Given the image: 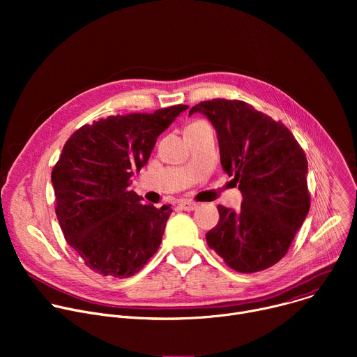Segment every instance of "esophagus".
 <instances>
[{
	"mask_svg": "<svg viewBox=\"0 0 357 357\" xmlns=\"http://www.w3.org/2000/svg\"><path fill=\"white\" fill-rule=\"evenodd\" d=\"M179 206H181V209L190 212V211H195V209L197 208V203L189 202V200H182V202L179 203Z\"/></svg>",
	"mask_w": 357,
	"mask_h": 357,
	"instance_id": "1",
	"label": "esophagus"
}]
</instances>
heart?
<instances>
[{"instance_id":"obj_1","label":"heart","mask_w":357,"mask_h":357,"mask_svg":"<svg viewBox=\"0 0 357 357\" xmlns=\"http://www.w3.org/2000/svg\"><path fill=\"white\" fill-rule=\"evenodd\" d=\"M197 123H202V121H196V123H193V124H197ZM192 126V124H190Z\"/></svg>"}]
</instances>
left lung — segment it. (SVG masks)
Instances as JSON below:
<instances>
[{"label": "left lung", "mask_w": 357, "mask_h": 357, "mask_svg": "<svg viewBox=\"0 0 357 357\" xmlns=\"http://www.w3.org/2000/svg\"><path fill=\"white\" fill-rule=\"evenodd\" d=\"M206 116L218 132L220 164L243 195L240 211L218 206L206 241L238 273L277 264L311 206L308 161L291 131L240 100L200 101L189 116Z\"/></svg>", "instance_id": "obj_1"}]
</instances>
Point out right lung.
I'll list each match as a JSON object with an SVG mask.
<instances>
[{
	"label": "right lung",
	"instance_id": "right-lung-1",
	"mask_svg": "<svg viewBox=\"0 0 357 357\" xmlns=\"http://www.w3.org/2000/svg\"><path fill=\"white\" fill-rule=\"evenodd\" d=\"M188 106L110 116L75 131L52 171L56 216L68 244L94 273L128 278L154 256L172 209L130 190L157 138Z\"/></svg>",
	"mask_w": 357,
	"mask_h": 357
}]
</instances>
